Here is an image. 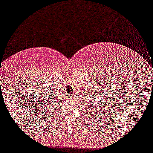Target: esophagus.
I'll use <instances>...</instances> for the list:
<instances>
[{"label":"esophagus","mask_w":153,"mask_h":153,"mask_svg":"<svg viewBox=\"0 0 153 153\" xmlns=\"http://www.w3.org/2000/svg\"><path fill=\"white\" fill-rule=\"evenodd\" d=\"M70 97H72V95H70Z\"/></svg>","instance_id":"34e87169"}]
</instances>
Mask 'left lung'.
Returning <instances> with one entry per match:
<instances>
[{"mask_svg":"<svg viewBox=\"0 0 153 153\" xmlns=\"http://www.w3.org/2000/svg\"><path fill=\"white\" fill-rule=\"evenodd\" d=\"M94 104V102H91V104H91V105H90L89 106V108H90V106H91V104ZM85 105H86V104H85ZM93 108H94V107H93ZM95 108H96V107H95Z\"/></svg>","mask_w":153,"mask_h":153,"instance_id":"left-lung-1","label":"left lung"}]
</instances>
